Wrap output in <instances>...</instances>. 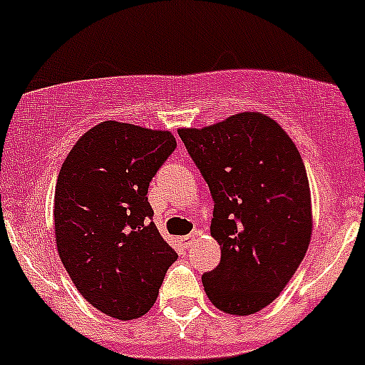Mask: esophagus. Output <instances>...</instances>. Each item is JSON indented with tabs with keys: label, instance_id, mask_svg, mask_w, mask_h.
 <instances>
[{
	"label": "esophagus",
	"instance_id": "34e87169",
	"mask_svg": "<svg viewBox=\"0 0 365 365\" xmlns=\"http://www.w3.org/2000/svg\"><path fill=\"white\" fill-rule=\"evenodd\" d=\"M197 235H200V233H197V231H194V233H190V235H185V237H182V238H180V242H182V245H183V247H185V249H189L190 245L194 244V240H196V237H197Z\"/></svg>",
	"mask_w": 365,
	"mask_h": 365
}]
</instances>
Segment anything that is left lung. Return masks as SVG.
Segmentation results:
<instances>
[{
  "label": "left lung",
  "instance_id": "8db88e82",
  "mask_svg": "<svg viewBox=\"0 0 365 365\" xmlns=\"http://www.w3.org/2000/svg\"><path fill=\"white\" fill-rule=\"evenodd\" d=\"M213 200L220 263L203 274L210 302L247 316L279 297L307 252L311 190L295 143L261 113L178 130Z\"/></svg>",
  "mask_w": 365,
  "mask_h": 365
}]
</instances>
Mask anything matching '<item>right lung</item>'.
Segmentation results:
<instances>
[{"label":"right lung","mask_w":365,"mask_h":365,"mask_svg":"<svg viewBox=\"0 0 365 365\" xmlns=\"http://www.w3.org/2000/svg\"><path fill=\"white\" fill-rule=\"evenodd\" d=\"M175 148L168 130L102 121L73 145L58 175L61 263L81 295L116 319L146 314L178 257L153 224L146 197Z\"/></svg>","instance_id":"right-lung-1"}]
</instances>
